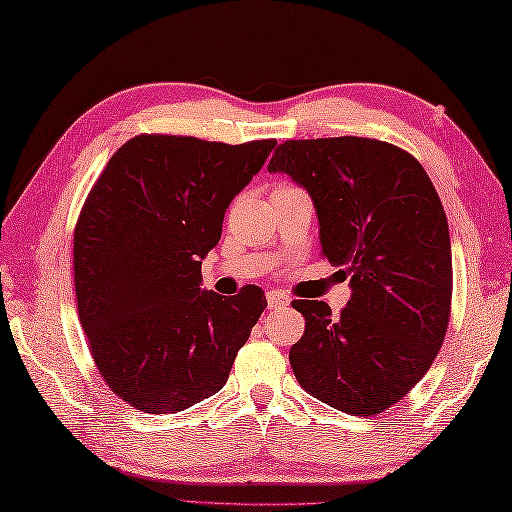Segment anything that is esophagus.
<instances>
[{
	"instance_id": "esophagus-1",
	"label": "esophagus",
	"mask_w": 512,
	"mask_h": 512,
	"mask_svg": "<svg viewBox=\"0 0 512 512\" xmlns=\"http://www.w3.org/2000/svg\"><path fill=\"white\" fill-rule=\"evenodd\" d=\"M266 300H268V306H271V309H282V306L291 302L282 291H268Z\"/></svg>"
}]
</instances>
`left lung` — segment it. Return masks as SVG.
<instances>
[{"mask_svg": "<svg viewBox=\"0 0 512 512\" xmlns=\"http://www.w3.org/2000/svg\"><path fill=\"white\" fill-rule=\"evenodd\" d=\"M268 172L309 192L322 255L349 273L338 318L295 300L306 320L288 353L297 383L353 416L385 412L432 367L450 322L452 248L430 176L412 154L374 138L286 141Z\"/></svg>", "mask_w": 512, "mask_h": 512, "instance_id": "left-lung-1", "label": "left lung"}]
</instances>
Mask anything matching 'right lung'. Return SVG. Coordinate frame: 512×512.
Here are the masks:
<instances>
[{
    "instance_id": "add662e5",
    "label": "right lung",
    "mask_w": 512,
    "mask_h": 512,
    "mask_svg": "<svg viewBox=\"0 0 512 512\" xmlns=\"http://www.w3.org/2000/svg\"><path fill=\"white\" fill-rule=\"evenodd\" d=\"M273 147L143 134L91 188L73 232L78 315L100 376L136 410L176 414L217 394L264 313L259 286L201 288V262Z\"/></svg>"
}]
</instances>
